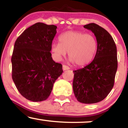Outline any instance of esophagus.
I'll return each mask as SVG.
<instances>
[{
    "mask_svg": "<svg viewBox=\"0 0 128 128\" xmlns=\"http://www.w3.org/2000/svg\"><path fill=\"white\" fill-rule=\"evenodd\" d=\"M70 68H69V67L68 66H66V65H63L62 66V70H69Z\"/></svg>",
    "mask_w": 128,
    "mask_h": 128,
    "instance_id": "1",
    "label": "esophagus"
}]
</instances>
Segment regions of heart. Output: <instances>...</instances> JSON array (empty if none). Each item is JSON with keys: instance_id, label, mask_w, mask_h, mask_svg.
I'll return each instance as SVG.
<instances>
[{"instance_id": "b5f03b06", "label": "heart", "mask_w": 128, "mask_h": 128, "mask_svg": "<svg viewBox=\"0 0 128 128\" xmlns=\"http://www.w3.org/2000/svg\"><path fill=\"white\" fill-rule=\"evenodd\" d=\"M60 43L52 44L55 58L61 60L68 52L71 61L77 66L89 64L97 50V40L93 34L77 30L66 32L59 37Z\"/></svg>"}]
</instances>
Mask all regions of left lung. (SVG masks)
I'll list each match as a JSON object with an SVG mask.
<instances>
[{
    "mask_svg": "<svg viewBox=\"0 0 128 128\" xmlns=\"http://www.w3.org/2000/svg\"><path fill=\"white\" fill-rule=\"evenodd\" d=\"M84 27L94 33L97 50L90 64L73 72V88L78 101L94 104L104 100L113 88L118 69L117 48L113 38L102 27L95 23Z\"/></svg>",
    "mask_w": 128,
    "mask_h": 128,
    "instance_id": "8db88e82",
    "label": "left lung"
}]
</instances>
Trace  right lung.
Wrapping results in <instances>:
<instances>
[{
  "label": "right lung",
  "mask_w": 128,
  "mask_h": 128,
  "mask_svg": "<svg viewBox=\"0 0 128 128\" xmlns=\"http://www.w3.org/2000/svg\"><path fill=\"white\" fill-rule=\"evenodd\" d=\"M56 28L37 22L24 30L15 42L12 80L20 93L30 101L46 100L63 72L62 65L52 60L50 52Z\"/></svg>",
  "instance_id": "obj_1"
}]
</instances>
